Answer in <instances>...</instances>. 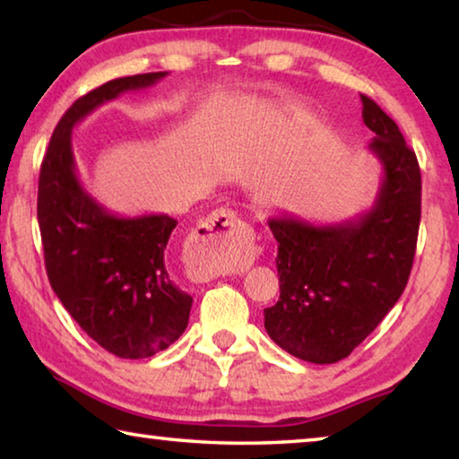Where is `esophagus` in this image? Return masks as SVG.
<instances>
[{"instance_id":"1","label":"esophagus","mask_w":459,"mask_h":459,"mask_svg":"<svg viewBox=\"0 0 459 459\" xmlns=\"http://www.w3.org/2000/svg\"><path fill=\"white\" fill-rule=\"evenodd\" d=\"M253 230L237 211L221 208L202 221L188 247V265L202 279H212L255 261Z\"/></svg>"}]
</instances>
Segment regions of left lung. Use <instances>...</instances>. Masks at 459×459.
<instances>
[{
	"label": "left lung",
	"instance_id": "8db88e82",
	"mask_svg": "<svg viewBox=\"0 0 459 459\" xmlns=\"http://www.w3.org/2000/svg\"><path fill=\"white\" fill-rule=\"evenodd\" d=\"M368 150L383 166L375 206L359 219L314 227L295 216L269 219L277 247L279 301L265 330L285 352L314 364L346 359L405 291L421 222V169L388 115L367 95Z\"/></svg>",
	"mask_w": 459,
	"mask_h": 459
}]
</instances>
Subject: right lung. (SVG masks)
I'll return each mask as SVG.
<instances>
[{
  "label": "right lung",
  "mask_w": 459,
  "mask_h": 459,
  "mask_svg": "<svg viewBox=\"0 0 459 459\" xmlns=\"http://www.w3.org/2000/svg\"><path fill=\"white\" fill-rule=\"evenodd\" d=\"M168 73L108 81L62 115L38 180L46 273L74 322L119 359H150L188 325L192 298L169 275L166 247L178 221L168 214L115 216L76 178L73 127L121 92L152 87Z\"/></svg>",
  "instance_id": "right-lung-1"
}]
</instances>
